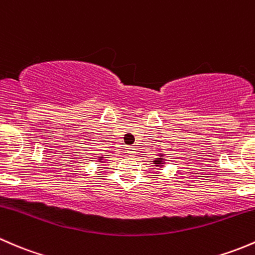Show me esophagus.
<instances>
[{"label":"esophagus","mask_w":255,"mask_h":255,"mask_svg":"<svg viewBox=\"0 0 255 255\" xmlns=\"http://www.w3.org/2000/svg\"><path fill=\"white\" fill-rule=\"evenodd\" d=\"M135 153H136V152H135V148H132V147H130V148L128 149V156H130V157H133V156H135Z\"/></svg>","instance_id":"1"}]
</instances>
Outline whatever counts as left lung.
<instances>
[{
  "mask_svg": "<svg viewBox=\"0 0 255 255\" xmlns=\"http://www.w3.org/2000/svg\"><path fill=\"white\" fill-rule=\"evenodd\" d=\"M159 156H161V157H159V158H156V159H154V161H153V164H154V166H156V167H162V166H163V164H164V158H163L164 154L161 153V154H159Z\"/></svg>",
  "mask_w": 255,
  "mask_h": 255,
  "instance_id": "1",
  "label": "left lung"
}]
</instances>
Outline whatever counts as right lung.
Returning a JSON list of instances; mask_svg holds the SVG:
<instances>
[{
    "instance_id": "add662e5",
    "label": "right lung",
    "mask_w": 255,
    "mask_h": 255,
    "mask_svg": "<svg viewBox=\"0 0 255 255\" xmlns=\"http://www.w3.org/2000/svg\"><path fill=\"white\" fill-rule=\"evenodd\" d=\"M104 157H99V162H102V159H103Z\"/></svg>"
}]
</instances>
